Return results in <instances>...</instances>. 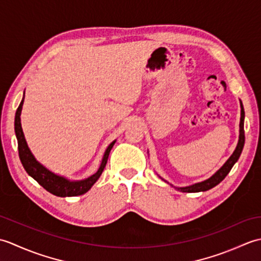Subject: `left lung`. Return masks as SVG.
I'll return each instance as SVG.
<instances>
[{"instance_id":"obj_1","label":"left lung","mask_w":261,"mask_h":261,"mask_svg":"<svg viewBox=\"0 0 261 261\" xmlns=\"http://www.w3.org/2000/svg\"><path fill=\"white\" fill-rule=\"evenodd\" d=\"M240 108H241V118H240V130H239V140H238L237 143V147L234 149L233 153L231 154L229 157V159L226 160V162L223 164L222 167H221L219 170H216L215 173L210 177V178L202 180L199 182H195V184L190 185V186H185V187H176L174 185L169 184L167 180H165L164 178H162L164 181L168 182L170 186H173L175 190L179 191V192H184V193H198V192H205V191H208L211 188H213L214 186H216L218 184H220L221 181H222L225 176L230 173L231 168L233 167V165L238 162V159H239L240 154L242 152V149L243 146H245V129H243V124H245V110H243V105L242 102L240 101Z\"/></svg>"}]
</instances>
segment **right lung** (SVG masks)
Listing matches in <instances>:
<instances>
[{
	"mask_svg": "<svg viewBox=\"0 0 261 261\" xmlns=\"http://www.w3.org/2000/svg\"><path fill=\"white\" fill-rule=\"evenodd\" d=\"M23 102H24V93H23V98H22L19 108L15 112L14 131H15L16 139H18L19 157L22 163V166H23V168L25 169L27 173L29 174V176H31L33 179L37 180L46 191L59 197L79 196L90 191L91 187L95 184L96 180L99 178V176L102 175L103 170L105 168V165L108 163V158H109L111 149H112V147L114 146L116 140L112 141L108 146L107 150H105L103 154L101 165H99L96 173L91 175L90 177H87V178L81 179V180H71V179L66 178L64 176L55 174L51 170L46 168L42 164L39 163L36 159V157L33 156L30 148L28 147L23 130H22V126H21V118H20Z\"/></svg>",
	"mask_w": 261,
	"mask_h": 261,
	"instance_id": "obj_1",
	"label": "right lung"
}]
</instances>
